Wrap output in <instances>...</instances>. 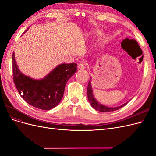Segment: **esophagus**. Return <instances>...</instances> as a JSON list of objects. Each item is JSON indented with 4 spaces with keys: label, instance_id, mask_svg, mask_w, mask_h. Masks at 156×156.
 I'll use <instances>...</instances> for the list:
<instances>
[{
    "label": "esophagus",
    "instance_id": "obj_1",
    "mask_svg": "<svg viewBox=\"0 0 156 156\" xmlns=\"http://www.w3.org/2000/svg\"><path fill=\"white\" fill-rule=\"evenodd\" d=\"M78 68L79 69H84V68H85V64H84V63L79 64L78 66Z\"/></svg>",
    "mask_w": 156,
    "mask_h": 156
}]
</instances>
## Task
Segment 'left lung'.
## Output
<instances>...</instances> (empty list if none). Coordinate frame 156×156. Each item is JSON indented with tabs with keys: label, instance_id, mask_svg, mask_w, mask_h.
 <instances>
[{
	"label": "left lung",
	"instance_id": "1",
	"mask_svg": "<svg viewBox=\"0 0 156 156\" xmlns=\"http://www.w3.org/2000/svg\"><path fill=\"white\" fill-rule=\"evenodd\" d=\"M87 95H88V101L90 103V105L92 107L94 108L100 112H110V111H114L116 110L119 109V108H122V107H124L126 105L127 103H124L120 107H114V108H111V107H108L106 106L103 105L100 103H99L96 100V99L94 98L93 96V93H92V87H91V83L90 81L88 82V88H87Z\"/></svg>",
	"mask_w": 156,
	"mask_h": 156
}]
</instances>
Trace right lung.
Segmentation results:
<instances>
[{
    "mask_svg": "<svg viewBox=\"0 0 156 156\" xmlns=\"http://www.w3.org/2000/svg\"><path fill=\"white\" fill-rule=\"evenodd\" d=\"M12 54L13 83L21 96L30 105L42 110H50L60 102L68 79L77 71V64H62L47 76L35 80L24 75L18 69Z\"/></svg>",
    "mask_w": 156,
    "mask_h": 156,
    "instance_id": "1",
    "label": "right lung"
}]
</instances>
